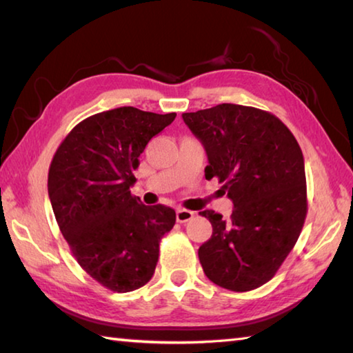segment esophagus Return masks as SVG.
I'll return each instance as SVG.
<instances>
[{
    "label": "esophagus",
    "instance_id": "1",
    "mask_svg": "<svg viewBox=\"0 0 353 353\" xmlns=\"http://www.w3.org/2000/svg\"><path fill=\"white\" fill-rule=\"evenodd\" d=\"M193 218H194V212L185 210V208H177V212H176L177 223H188V221Z\"/></svg>",
    "mask_w": 353,
    "mask_h": 353
}]
</instances>
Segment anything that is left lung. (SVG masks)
Listing matches in <instances>:
<instances>
[{"instance_id":"obj_1","label":"left lung","mask_w":353,"mask_h":353,"mask_svg":"<svg viewBox=\"0 0 353 353\" xmlns=\"http://www.w3.org/2000/svg\"><path fill=\"white\" fill-rule=\"evenodd\" d=\"M205 148V179L216 177L234 202L229 219L201 212L213 234L199 248L205 276L244 292L276 276L307 216L303 155L294 135L266 110L238 104L182 113Z\"/></svg>"}]
</instances>
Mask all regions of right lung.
Returning a JSON list of instances; mask_svg holds the SVG:
<instances>
[{
	"mask_svg": "<svg viewBox=\"0 0 353 353\" xmlns=\"http://www.w3.org/2000/svg\"><path fill=\"white\" fill-rule=\"evenodd\" d=\"M176 113L135 107L97 113L71 129L48 172L52 212L71 254L104 288L129 292L151 280L159 243L176 212L148 207L130 193L139 157Z\"/></svg>",
	"mask_w": 353,
	"mask_h": 353,
	"instance_id": "right-lung-1",
	"label": "right lung"
}]
</instances>
